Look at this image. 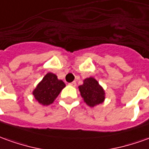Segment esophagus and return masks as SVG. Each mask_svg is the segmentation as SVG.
Returning a JSON list of instances; mask_svg holds the SVG:
<instances>
[{"instance_id":"obj_1","label":"esophagus","mask_w":149,"mask_h":149,"mask_svg":"<svg viewBox=\"0 0 149 149\" xmlns=\"http://www.w3.org/2000/svg\"><path fill=\"white\" fill-rule=\"evenodd\" d=\"M69 85H71V86H73V87H75V86L77 85V82L72 81V82H71V83H69Z\"/></svg>"}]
</instances>
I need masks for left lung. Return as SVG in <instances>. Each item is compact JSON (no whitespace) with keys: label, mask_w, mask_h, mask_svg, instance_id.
I'll use <instances>...</instances> for the list:
<instances>
[{"label":"left lung","mask_w":149,"mask_h":149,"mask_svg":"<svg viewBox=\"0 0 149 149\" xmlns=\"http://www.w3.org/2000/svg\"><path fill=\"white\" fill-rule=\"evenodd\" d=\"M79 91L83 100L88 106L93 107L105 100V91L93 77L86 78L84 80L83 85H80Z\"/></svg>","instance_id":"left-lung-1"}]
</instances>
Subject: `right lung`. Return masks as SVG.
<instances>
[{"instance_id":"1","label":"right lung","mask_w":149,"mask_h":149,"mask_svg":"<svg viewBox=\"0 0 149 149\" xmlns=\"http://www.w3.org/2000/svg\"><path fill=\"white\" fill-rule=\"evenodd\" d=\"M64 87L63 81L59 80L56 74L48 72L34 89L33 95L38 103L47 106L52 103Z\"/></svg>"}]
</instances>
